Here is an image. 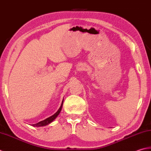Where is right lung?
Wrapping results in <instances>:
<instances>
[{"instance_id": "add662e5", "label": "right lung", "mask_w": 151, "mask_h": 151, "mask_svg": "<svg viewBox=\"0 0 151 151\" xmlns=\"http://www.w3.org/2000/svg\"><path fill=\"white\" fill-rule=\"evenodd\" d=\"M63 101H62V104H61V106L59 107V109L55 113L54 115H53L52 116H50V117L47 118L46 119L44 120V121H42L40 122H39L38 123H36V124H32V127H45L46 125H48L49 124H50L51 122H53L54 120L57 117V116L59 115L60 112L61 111V109H62V107H63Z\"/></svg>"}]
</instances>
